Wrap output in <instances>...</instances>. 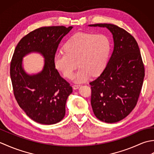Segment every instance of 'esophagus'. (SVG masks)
Instances as JSON below:
<instances>
[{"mask_svg": "<svg viewBox=\"0 0 154 154\" xmlns=\"http://www.w3.org/2000/svg\"><path fill=\"white\" fill-rule=\"evenodd\" d=\"M80 86H81L80 85L75 84V85H73V88L74 89H78V88H79Z\"/></svg>", "mask_w": 154, "mask_h": 154, "instance_id": "34e87169", "label": "esophagus"}]
</instances>
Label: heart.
<instances>
[{"label": "heart", "instance_id": "obj_1", "mask_svg": "<svg viewBox=\"0 0 154 154\" xmlns=\"http://www.w3.org/2000/svg\"><path fill=\"white\" fill-rule=\"evenodd\" d=\"M110 50V41L106 35L79 32L65 42L64 51L55 55V66L65 78L70 79L78 65L79 69L73 79L81 82L103 70Z\"/></svg>", "mask_w": 154, "mask_h": 154}]
</instances>
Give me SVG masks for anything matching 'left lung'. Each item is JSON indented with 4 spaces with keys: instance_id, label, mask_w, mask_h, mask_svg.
<instances>
[{
    "instance_id": "8db88e82",
    "label": "left lung",
    "mask_w": 154,
    "mask_h": 154,
    "mask_svg": "<svg viewBox=\"0 0 154 154\" xmlns=\"http://www.w3.org/2000/svg\"><path fill=\"white\" fill-rule=\"evenodd\" d=\"M106 27L112 34L114 50L100 76L89 83L94 115L107 123L124 119L134 109L142 90L144 65L135 38L111 24H90Z\"/></svg>"
}]
</instances>
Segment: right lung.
I'll use <instances>...</instances> for the list:
<instances>
[{
  "mask_svg": "<svg viewBox=\"0 0 154 154\" xmlns=\"http://www.w3.org/2000/svg\"><path fill=\"white\" fill-rule=\"evenodd\" d=\"M72 28H38L21 39L13 54L10 73L15 99L26 114L40 124H56L65 116V104L73 89L55 69L54 57L62 38ZM33 51L42 54L45 63L40 73L30 75L22 68V58Z\"/></svg>",
  "mask_w": 154,
  "mask_h": 154,
  "instance_id": "right-lung-1",
  "label": "right lung"
}]
</instances>
